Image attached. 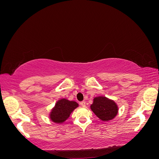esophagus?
Returning a JSON list of instances; mask_svg holds the SVG:
<instances>
[{"label":"esophagus","instance_id":"1","mask_svg":"<svg viewBox=\"0 0 159 159\" xmlns=\"http://www.w3.org/2000/svg\"><path fill=\"white\" fill-rule=\"evenodd\" d=\"M80 105H81V106H82L83 107H85V102H81L80 103Z\"/></svg>","mask_w":159,"mask_h":159}]
</instances>
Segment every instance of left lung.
<instances>
[{
    "instance_id": "obj_1",
    "label": "left lung",
    "mask_w": 159,
    "mask_h": 159,
    "mask_svg": "<svg viewBox=\"0 0 159 159\" xmlns=\"http://www.w3.org/2000/svg\"><path fill=\"white\" fill-rule=\"evenodd\" d=\"M90 108L96 116L103 121H109L114 119L119 111L117 103L104 96L94 98Z\"/></svg>"
}]
</instances>
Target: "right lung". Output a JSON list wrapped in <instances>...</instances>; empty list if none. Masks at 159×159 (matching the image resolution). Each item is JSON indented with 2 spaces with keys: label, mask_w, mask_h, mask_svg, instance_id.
<instances>
[{
  "label": "right lung",
  "mask_w": 159,
  "mask_h": 159,
  "mask_svg": "<svg viewBox=\"0 0 159 159\" xmlns=\"http://www.w3.org/2000/svg\"><path fill=\"white\" fill-rule=\"evenodd\" d=\"M78 106V103L74 101H70L65 98L60 99L52 109L49 115L50 119L55 123H63L69 118L74 110Z\"/></svg>",
  "instance_id": "obj_1"
}]
</instances>
